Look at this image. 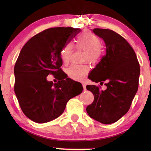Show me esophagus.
I'll use <instances>...</instances> for the list:
<instances>
[{
	"instance_id": "obj_1",
	"label": "esophagus",
	"mask_w": 151,
	"mask_h": 151,
	"mask_svg": "<svg viewBox=\"0 0 151 151\" xmlns=\"http://www.w3.org/2000/svg\"><path fill=\"white\" fill-rule=\"evenodd\" d=\"M82 86H83V88H84V90H86V84H85V83H82Z\"/></svg>"
}]
</instances>
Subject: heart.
<instances>
[{
    "label": "heart",
    "instance_id": "heart-1",
    "mask_svg": "<svg viewBox=\"0 0 151 151\" xmlns=\"http://www.w3.org/2000/svg\"><path fill=\"white\" fill-rule=\"evenodd\" d=\"M101 38L91 32L85 31L78 36L75 47L76 49L84 50L83 60H88L91 63H96L101 59L103 54L101 48ZM73 53V46L67 43L61 50L60 56L63 62L67 63ZM89 71V67L86 65L73 64L67 69V73L70 78L76 81L82 80Z\"/></svg>",
    "mask_w": 151,
    "mask_h": 151
}]
</instances>
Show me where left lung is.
<instances>
[{
    "mask_svg": "<svg viewBox=\"0 0 151 151\" xmlns=\"http://www.w3.org/2000/svg\"><path fill=\"white\" fill-rule=\"evenodd\" d=\"M93 31L104 40L106 53L88 78L101 86L104 83L106 88L101 90L100 86H86L94 95L86 111L95 120L111 124L129 110L138 89L140 67L132 47L121 35L109 29L94 28Z\"/></svg>",
    "mask_w": 151,
    "mask_h": 151,
    "instance_id": "obj_1",
    "label": "left lung"
}]
</instances>
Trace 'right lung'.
<instances>
[{"label": "right lung", "instance_id": "add662e5", "mask_svg": "<svg viewBox=\"0 0 151 151\" xmlns=\"http://www.w3.org/2000/svg\"><path fill=\"white\" fill-rule=\"evenodd\" d=\"M81 31L72 27L49 28L22 48L14 67V91L22 112L32 121L44 123L58 117L67 102L82 93L81 85L76 87L73 80L57 75L62 70L61 50ZM50 73L59 81H47Z\"/></svg>", "mask_w": 151, "mask_h": 151}]
</instances>
